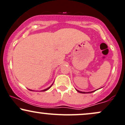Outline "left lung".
Returning a JSON list of instances; mask_svg holds the SVG:
<instances>
[{
	"label": "left lung",
	"instance_id": "8db88e82",
	"mask_svg": "<svg viewBox=\"0 0 125 125\" xmlns=\"http://www.w3.org/2000/svg\"><path fill=\"white\" fill-rule=\"evenodd\" d=\"M77 90V92H79V93H81V94H87V93H92V92H94L95 91V90H94V91H92V92H82V91H79V90H77V89H76Z\"/></svg>",
	"mask_w": 125,
	"mask_h": 125
}]
</instances>
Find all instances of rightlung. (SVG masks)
<instances>
[{
    "mask_svg": "<svg viewBox=\"0 0 125 125\" xmlns=\"http://www.w3.org/2000/svg\"><path fill=\"white\" fill-rule=\"evenodd\" d=\"M53 83H54V82H53ZM52 85L50 86L49 87H48V88L45 89H44V90H41V92H44V91H46V90H48V89H49L51 88V87L52 86ZM29 90H31V91H33V90H31V89H29Z\"/></svg>",
    "mask_w": 125,
    "mask_h": 125,
    "instance_id": "obj_1",
    "label": "right lung"
}]
</instances>
